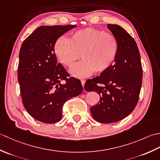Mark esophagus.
Instances as JSON below:
<instances>
[{
	"instance_id": "34e87169",
	"label": "esophagus",
	"mask_w": 160,
	"mask_h": 160,
	"mask_svg": "<svg viewBox=\"0 0 160 160\" xmlns=\"http://www.w3.org/2000/svg\"><path fill=\"white\" fill-rule=\"evenodd\" d=\"M80 81H81V84H82V87H83V88H84V83H85V80H81Z\"/></svg>"
}]
</instances>
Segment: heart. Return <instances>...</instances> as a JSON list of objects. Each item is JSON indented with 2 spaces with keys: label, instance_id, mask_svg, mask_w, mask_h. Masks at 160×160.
I'll return each mask as SVG.
<instances>
[{
  "label": "heart",
  "instance_id": "b5f03b06",
  "mask_svg": "<svg viewBox=\"0 0 160 160\" xmlns=\"http://www.w3.org/2000/svg\"><path fill=\"white\" fill-rule=\"evenodd\" d=\"M118 49V40L113 34L94 28L76 30L69 39L60 37L53 47L58 60L68 67H72L81 54L83 60L70 70L71 74L77 78L108 70L115 62Z\"/></svg>",
  "mask_w": 160,
  "mask_h": 160
}]
</instances>
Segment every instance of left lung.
Instances as JSON below:
<instances>
[{
    "instance_id": "obj_1",
    "label": "left lung",
    "mask_w": 160,
    "mask_h": 160,
    "mask_svg": "<svg viewBox=\"0 0 160 160\" xmlns=\"http://www.w3.org/2000/svg\"><path fill=\"white\" fill-rule=\"evenodd\" d=\"M107 28L119 45L115 64L84 84L87 91H94L100 95L99 103L90 111L93 118L100 123L120 121L134 110L143 75L140 52L134 39L120 26L108 24Z\"/></svg>"
}]
</instances>
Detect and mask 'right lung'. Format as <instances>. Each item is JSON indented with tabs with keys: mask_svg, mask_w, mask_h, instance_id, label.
<instances>
[{
	"mask_svg": "<svg viewBox=\"0 0 160 160\" xmlns=\"http://www.w3.org/2000/svg\"><path fill=\"white\" fill-rule=\"evenodd\" d=\"M76 27H39L20 47L18 80L22 104L33 118L44 123L59 122L64 104L83 90L80 80L69 77L57 63L53 50L58 38ZM62 80L66 83L61 84Z\"/></svg>",
	"mask_w": 160,
	"mask_h": 160,
	"instance_id": "obj_1",
	"label": "right lung"
}]
</instances>
